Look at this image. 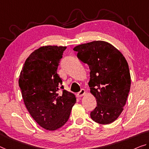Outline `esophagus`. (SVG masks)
I'll return each mask as SVG.
<instances>
[{"label":"esophagus","mask_w":149,"mask_h":149,"mask_svg":"<svg viewBox=\"0 0 149 149\" xmlns=\"http://www.w3.org/2000/svg\"><path fill=\"white\" fill-rule=\"evenodd\" d=\"M84 94H85V90H84V89H82V90L80 91L79 93H78L77 94V97H82V96L84 95Z\"/></svg>","instance_id":"esophagus-1"}]
</instances>
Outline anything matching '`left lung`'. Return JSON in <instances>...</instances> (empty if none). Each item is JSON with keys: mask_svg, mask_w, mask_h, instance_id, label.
I'll return each instance as SVG.
<instances>
[{"mask_svg": "<svg viewBox=\"0 0 149 149\" xmlns=\"http://www.w3.org/2000/svg\"><path fill=\"white\" fill-rule=\"evenodd\" d=\"M73 50L91 70L88 86L97 102L91 118L102 125L114 122L123 112L130 91L127 60L113 45L102 40L77 45Z\"/></svg>", "mask_w": 149, "mask_h": 149, "instance_id": "8db88e82", "label": "left lung"}]
</instances>
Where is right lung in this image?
Returning <instances> with one entry per match:
<instances>
[{"mask_svg": "<svg viewBox=\"0 0 149 149\" xmlns=\"http://www.w3.org/2000/svg\"><path fill=\"white\" fill-rule=\"evenodd\" d=\"M67 47L43 46L25 61L19 84L26 109L43 129L55 130L67 122L76 102L73 93L61 88L57 68Z\"/></svg>", "mask_w": 149, "mask_h": 149, "instance_id": "1", "label": "right lung"}]
</instances>
